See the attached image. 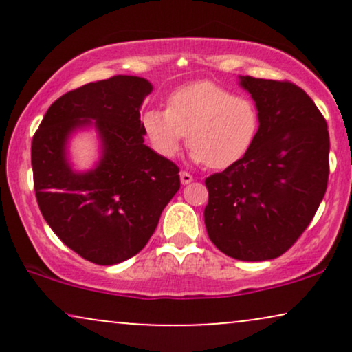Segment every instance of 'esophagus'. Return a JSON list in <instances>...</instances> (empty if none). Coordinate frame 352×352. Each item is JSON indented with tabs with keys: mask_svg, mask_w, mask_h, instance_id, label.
<instances>
[{
	"mask_svg": "<svg viewBox=\"0 0 352 352\" xmlns=\"http://www.w3.org/2000/svg\"><path fill=\"white\" fill-rule=\"evenodd\" d=\"M180 180H182V184L187 185V184H190V182L193 180V177L190 175L188 172H185V170H184V172H180Z\"/></svg>",
	"mask_w": 352,
	"mask_h": 352,
	"instance_id": "34e87169",
	"label": "esophagus"
}]
</instances>
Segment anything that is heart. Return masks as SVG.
Here are the masks:
<instances>
[{
  "label": "heart",
  "mask_w": 352,
  "mask_h": 352,
  "mask_svg": "<svg viewBox=\"0 0 352 352\" xmlns=\"http://www.w3.org/2000/svg\"><path fill=\"white\" fill-rule=\"evenodd\" d=\"M144 134L160 155L175 157L187 134L192 159L208 168H228L248 153L260 131L256 104L210 80L173 91L167 109L142 116Z\"/></svg>",
  "instance_id": "obj_1"
}]
</instances>
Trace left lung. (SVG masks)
Wrapping results in <instances>:
<instances>
[{
  "mask_svg": "<svg viewBox=\"0 0 352 352\" xmlns=\"http://www.w3.org/2000/svg\"><path fill=\"white\" fill-rule=\"evenodd\" d=\"M240 79L256 104L260 131L240 162L205 179V227L228 256L273 260L308 228L328 188V124L296 84Z\"/></svg>",
  "mask_w": 352,
  "mask_h": 352,
  "instance_id": "8db88e82",
  "label": "left lung"
}]
</instances>
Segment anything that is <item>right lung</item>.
Masks as SVG:
<instances>
[{"mask_svg": "<svg viewBox=\"0 0 352 352\" xmlns=\"http://www.w3.org/2000/svg\"><path fill=\"white\" fill-rule=\"evenodd\" d=\"M152 84L114 76L84 84L51 104L31 142L36 200L44 220L84 260L116 265L137 254L180 188V168L144 144L140 112ZM94 120L103 159L76 174L65 160L67 137Z\"/></svg>", "mask_w": 352, "mask_h": 352, "instance_id": "add662e5", "label": "right lung"}]
</instances>
